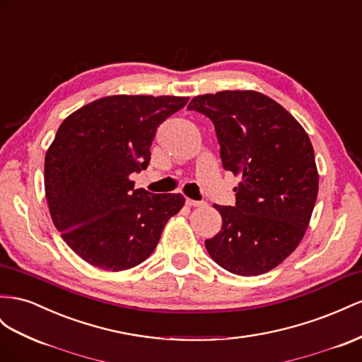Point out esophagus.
Masks as SVG:
<instances>
[{"label":"esophagus","mask_w":362,"mask_h":362,"mask_svg":"<svg viewBox=\"0 0 362 362\" xmlns=\"http://www.w3.org/2000/svg\"><path fill=\"white\" fill-rule=\"evenodd\" d=\"M185 204H187L189 207H204L205 205L204 201H194V199H185Z\"/></svg>","instance_id":"34e87169"}]
</instances>
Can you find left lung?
<instances>
[{
    "label": "left lung",
    "mask_w": 362,
    "mask_h": 362,
    "mask_svg": "<svg viewBox=\"0 0 362 362\" xmlns=\"http://www.w3.org/2000/svg\"><path fill=\"white\" fill-rule=\"evenodd\" d=\"M187 110L213 122L223 169L242 177L234 207L214 204L222 227L205 248L233 274L268 272L297 248L317 201L309 136L281 105L257 91L197 95Z\"/></svg>",
    "instance_id": "obj_1"
}]
</instances>
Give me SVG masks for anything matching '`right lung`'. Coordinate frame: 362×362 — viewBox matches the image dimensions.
Wrapping results in <instances>:
<instances>
[{
  "mask_svg": "<svg viewBox=\"0 0 362 362\" xmlns=\"http://www.w3.org/2000/svg\"><path fill=\"white\" fill-rule=\"evenodd\" d=\"M189 97L110 95L59 126L45 155V198L54 227L77 256L106 271L140 265L153 252L181 193L134 189L151 161L158 126Z\"/></svg>",
  "mask_w": 362,
  "mask_h": 362,
  "instance_id": "right-lung-1",
  "label": "right lung"
}]
</instances>
